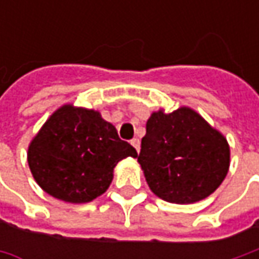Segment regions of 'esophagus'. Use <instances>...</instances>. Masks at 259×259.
<instances>
[{
	"label": "esophagus",
	"mask_w": 259,
	"mask_h": 259,
	"mask_svg": "<svg viewBox=\"0 0 259 259\" xmlns=\"http://www.w3.org/2000/svg\"><path fill=\"white\" fill-rule=\"evenodd\" d=\"M131 144H133V147H134L135 150H137V153L140 151V140L138 138H133L131 140Z\"/></svg>",
	"instance_id": "34e87169"
}]
</instances>
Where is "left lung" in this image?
Segmentation results:
<instances>
[{
	"label": "left lung",
	"instance_id": "8db88e82",
	"mask_svg": "<svg viewBox=\"0 0 259 259\" xmlns=\"http://www.w3.org/2000/svg\"><path fill=\"white\" fill-rule=\"evenodd\" d=\"M138 163L151 192L170 203L187 204L212 194L229 168V145L197 112L180 108L150 116Z\"/></svg>",
	"mask_w": 259,
	"mask_h": 259
}]
</instances>
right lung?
<instances>
[{
    "label": "right lung",
    "mask_w": 259,
    "mask_h": 259,
    "mask_svg": "<svg viewBox=\"0 0 259 259\" xmlns=\"http://www.w3.org/2000/svg\"><path fill=\"white\" fill-rule=\"evenodd\" d=\"M137 155L99 112L65 105L46 121L27 157L46 193L69 203H86L106 192L118 161Z\"/></svg>",
    "instance_id": "1"
}]
</instances>
